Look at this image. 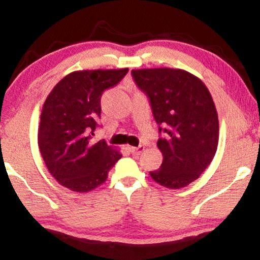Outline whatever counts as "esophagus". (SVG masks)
I'll use <instances>...</instances> for the list:
<instances>
[{
	"instance_id": "34e87169",
	"label": "esophagus",
	"mask_w": 260,
	"mask_h": 260,
	"mask_svg": "<svg viewBox=\"0 0 260 260\" xmlns=\"http://www.w3.org/2000/svg\"><path fill=\"white\" fill-rule=\"evenodd\" d=\"M144 146H139V147H128V150H129L131 153L133 155H139L140 153H143L144 151Z\"/></svg>"
}]
</instances>
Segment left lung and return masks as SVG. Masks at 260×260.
Instances as JSON below:
<instances>
[{"label": "left lung", "mask_w": 260, "mask_h": 260, "mask_svg": "<svg viewBox=\"0 0 260 260\" xmlns=\"http://www.w3.org/2000/svg\"><path fill=\"white\" fill-rule=\"evenodd\" d=\"M132 76L150 99L159 133H165L157 143L162 162L151 177L165 188H184L216 153L219 119L212 95L199 77L181 69H140Z\"/></svg>", "instance_id": "1"}]
</instances>
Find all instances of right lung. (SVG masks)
<instances>
[{
    "instance_id": "right-lung-1",
    "label": "right lung",
    "mask_w": 260,
    "mask_h": 260,
    "mask_svg": "<svg viewBox=\"0 0 260 260\" xmlns=\"http://www.w3.org/2000/svg\"><path fill=\"white\" fill-rule=\"evenodd\" d=\"M128 69L74 71L48 94L40 115L38 145L45 165L60 185L91 191L106 182L122 157L105 140L91 138L101 117V96L122 79Z\"/></svg>"
}]
</instances>
